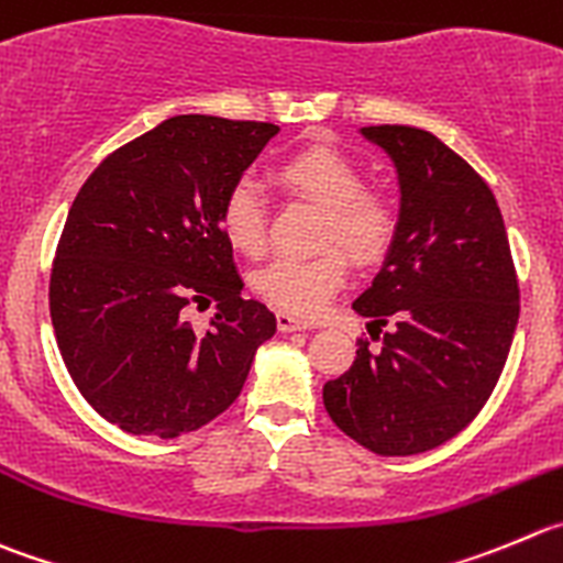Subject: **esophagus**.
Returning <instances> with one entry per match:
<instances>
[{
	"label": "esophagus",
	"instance_id": "1",
	"mask_svg": "<svg viewBox=\"0 0 563 563\" xmlns=\"http://www.w3.org/2000/svg\"><path fill=\"white\" fill-rule=\"evenodd\" d=\"M276 323H278V331H303V329H314L312 323H307V320L296 318V314H290V312H278V314H276Z\"/></svg>",
	"mask_w": 563,
	"mask_h": 563
}]
</instances>
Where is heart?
Listing matches in <instances>:
<instances>
[{
    "label": "heart",
    "mask_w": 563,
    "mask_h": 563,
    "mask_svg": "<svg viewBox=\"0 0 563 563\" xmlns=\"http://www.w3.org/2000/svg\"><path fill=\"white\" fill-rule=\"evenodd\" d=\"M278 179L323 207L320 243H336L358 262H373L389 249L398 223L395 205L382 190H371L362 168L345 152L312 143L287 154L276 165ZM221 229L229 243L256 256L267 243V205L260 181L240 176L221 201ZM347 278V260L340 249L312 256H276L260 267L254 290L273 307L312 318L329 307Z\"/></svg>",
    "instance_id": "1"
}]
</instances>
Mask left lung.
Instances as JSON below:
<instances>
[{"mask_svg": "<svg viewBox=\"0 0 563 563\" xmlns=\"http://www.w3.org/2000/svg\"><path fill=\"white\" fill-rule=\"evenodd\" d=\"M393 157L400 216L382 271L353 301L382 347L323 387L340 431L378 456L431 451L484 409L519 320V285L489 185L437 135L365 126ZM373 336V334H371Z\"/></svg>", "mask_w": 563, "mask_h": 563, "instance_id": "left-lung-1", "label": "left lung"}]
</instances>
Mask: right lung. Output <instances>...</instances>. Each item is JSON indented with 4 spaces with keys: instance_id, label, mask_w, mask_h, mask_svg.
I'll return each instance as SVG.
<instances>
[{
    "instance_id": "add662e5",
    "label": "right lung",
    "mask_w": 563,
    "mask_h": 563,
    "mask_svg": "<svg viewBox=\"0 0 563 563\" xmlns=\"http://www.w3.org/2000/svg\"><path fill=\"white\" fill-rule=\"evenodd\" d=\"M278 132L174 115L115 148L68 210L49 278L57 347L82 398L126 433L174 439L238 400L276 314L240 296L221 201ZM219 301L207 332L184 309Z\"/></svg>"
}]
</instances>
